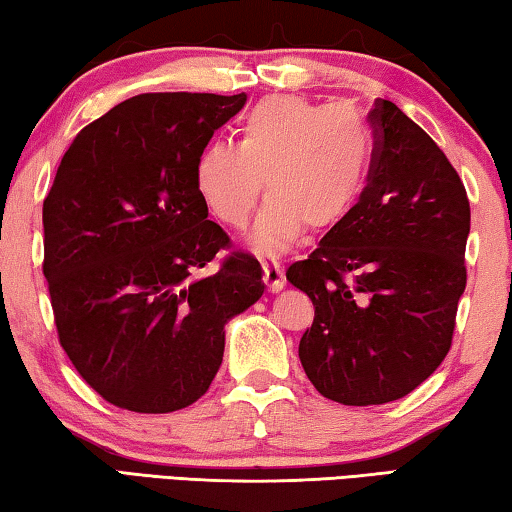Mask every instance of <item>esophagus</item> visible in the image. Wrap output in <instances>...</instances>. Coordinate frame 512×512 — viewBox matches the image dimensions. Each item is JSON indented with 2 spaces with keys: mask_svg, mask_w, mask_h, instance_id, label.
<instances>
[{
  "mask_svg": "<svg viewBox=\"0 0 512 512\" xmlns=\"http://www.w3.org/2000/svg\"><path fill=\"white\" fill-rule=\"evenodd\" d=\"M262 268H264V282L268 291H282L284 284H287V277H284V271L280 266V259L275 255H264L262 257Z\"/></svg>",
  "mask_w": 512,
  "mask_h": 512,
  "instance_id": "1",
  "label": "esophagus"
}]
</instances>
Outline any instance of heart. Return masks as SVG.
I'll return each mask as SVG.
<instances>
[{
    "mask_svg": "<svg viewBox=\"0 0 512 512\" xmlns=\"http://www.w3.org/2000/svg\"><path fill=\"white\" fill-rule=\"evenodd\" d=\"M370 135L350 106H318L296 94L257 101L239 124V144L212 142L196 160V189L216 219L241 228L266 176V205L250 244L275 253L296 241L305 223H339L366 183Z\"/></svg>",
    "mask_w": 512,
    "mask_h": 512,
    "instance_id": "1",
    "label": "heart"
}]
</instances>
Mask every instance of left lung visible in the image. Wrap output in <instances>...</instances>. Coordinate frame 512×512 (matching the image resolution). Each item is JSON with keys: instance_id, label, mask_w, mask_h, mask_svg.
<instances>
[{"instance_id": "8db88e82", "label": "left lung", "mask_w": 512, "mask_h": 512, "mask_svg": "<svg viewBox=\"0 0 512 512\" xmlns=\"http://www.w3.org/2000/svg\"><path fill=\"white\" fill-rule=\"evenodd\" d=\"M368 121L359 203L287 271L316 309L302 368L348 406L400 400L443 363L467 282L470 201L456 169L393 101L377 99Z\"/></svg>"}]
</instances>
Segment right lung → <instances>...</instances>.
I'll return each mask as SVG.
<instances>
[{"label":"right lung","instance_id":"obj_1","mask_svg":"<svg viewBox=\"0 0 512 512\" xmlns=\"http://www.w3.org/2000/svg\"><path fill=\"white\" fill-rule=\"evenodd\" d=\"M246 94L149 92L74 137L42 205L58 339L103 400L171 413L207 393L225 323L262 298V266L207 221L196 160Z\"/></svg>","mask_w":512,"mask_h":512}]
</instances>
